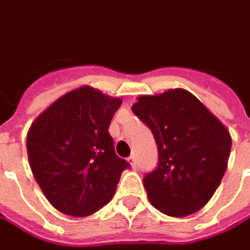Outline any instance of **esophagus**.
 <instances>
[{
    "label": "esophagus",
    "mask_w": 250,
    "mask_h": 250,
    "mask_svg": "<svg viewBox=\"0 0 250 250\" xmlns=\"http://www.w3.org/2000/svg\"><path fill=\"white\" fill-rule=\"evenodd\" d=\"M128 162L130 163V166H132V167H136V158L133 156V155H132V156H129Z\"/></svg>",
    "instance_id": "1"
}]
</instances>
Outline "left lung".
I'll return each instance as SVG.
<instances>
[{
	"mask_svg": "<svg viewBox=\"0 0 250 250\" xmlns=\"http://www.w3.org/2000/svg\"><path fill=\"white\" fill-rule=\"evenodd\" d=\"M132 111L158 144V166L143 178L149 203L174 218L197 212L226 171L231 149L229 129L184 88L140 95Z\"/></svg>",
	"mask_w": 250,
	"mask_h": 250,
	"instance_id": "left-lung-1",
	"label": "left lung"
}]
</instances>
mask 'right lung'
Segmentation results:
<instances>
[{
	"mask_svg": "<svg viewBox=\"0 0 250 250\" xmlns=\"http://www.w3.org/2000/svg\"><path fill=\"white\" fill-rule=\"evenodd\" d=\"M121 98L83 85L58 98L27 135L28 162L44 197L60 212L92 215L113 199L128 162L108 133Z\"/></svg>",
	"mask_w": 250,
	"mask_h": 250,
	"instance_id": "obj_1",
	"label": "right lung"
}]
</instances>
